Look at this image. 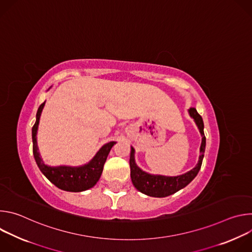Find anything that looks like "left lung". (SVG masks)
Listing matches in <instances>:
<instances>
[{
	"label": "left lung",
	"mask_w": 252,
	"mask_h": 252,
	"mask_svg": "<svg viewBox=\"0 0 252 252\" xmlns=\"http://www.w3.org/2000/svg\"><path fill=\"white\" fill-rule=\"evenodd\" d=\"M189 114L190 118L193 119L201 135V145L199 149L200 155L198 158L197 164L189 171L181 175H176V176L151 174L137 166L134 159L135 152H134V149L131 147L130 158H129L130 177H131L132 185L138 191L153 197H165L186 188L197 175L201 167V163H202V159L205 152L206 139L203 131L204 125H203L202 118L199 116V114L197 113V111L194 109V107H190L189 110Z\"/></svg>",
	"instance_id": "left-lung-1"
}]
</instances>
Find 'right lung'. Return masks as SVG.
<instances>
[{"label": "right lung", "instance_id": "add662e5", "mask_svg": "<svg viewBox=\"0 0 252 252\" xmlns=\"http://www.w3.org/2000/svg\"><path fill=\"white\" fill-rule=\"evenodd\" d=\"M45 103L46 101L43 102L38 109L37 116H35V123L32 128V154L35 162H37L43 174L60 189L71 192H80L92 189L98 182L106 158L109 156L114 145H116L117 142L110 141L105 143L88 163H85L83 165L50 166L46 164L41 158L37 142V133L40 118Z\"/></svg>", "mask_w": 252, "mask_h": 252}]
</instances>
